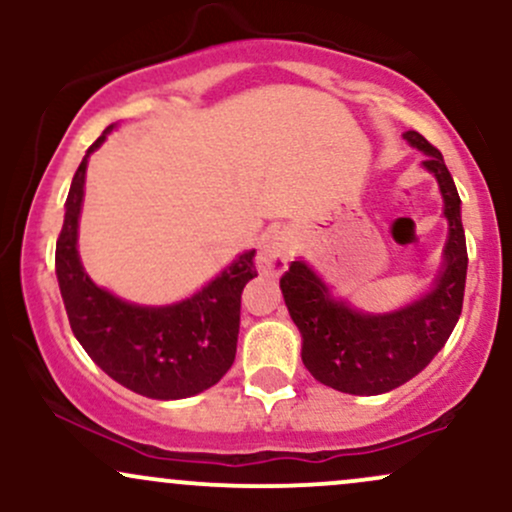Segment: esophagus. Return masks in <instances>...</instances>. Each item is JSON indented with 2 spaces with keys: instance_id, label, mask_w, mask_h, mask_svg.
<instances>
[{
  "instance_id": "esophagus-1",
  "label": "esophagus",
  "mask_w": 512,
  "mask_h": 512,
  "mask_svg": "<svg viewBox=\"0 0 512 512\" xmlns=\"http://www.w3.org/2000/svg\"><path fill=\"white\" fill-rule=\"evenodd\" d=\"M293 257V236L286 228H269L257 248V269L267 276H279Z\"/></svg>"
}]
</instances>
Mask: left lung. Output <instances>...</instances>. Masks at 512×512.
Returning a JSON list of instances; mask_svg holds the SVG:
<instances>
[{
	"instance_id": "8db88e82",
	"label": "left lung",
	"mask_w": 512,
	"mask_h": 512,
	"mask_svg": "<svg viewBox=\"0 0 512 512\" xmlns=\"http://www.w3.org/2000/svg\"><path fill=\"white\" fill-rule=\"evenodd\" d=\"M404 139L424 151V168L436 175L448 219L445 260L424 298L387 315H363L330 296L320 276L291 262L281 293L291 320L303 334V363L315 380L349 395H383L421 373L443 349L462 313L467 279V243L460 195L440 151L419 132Z\"/></svg>"
}]
</instances>
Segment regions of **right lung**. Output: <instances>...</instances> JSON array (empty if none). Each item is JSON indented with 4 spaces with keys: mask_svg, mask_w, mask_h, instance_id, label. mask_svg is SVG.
<instances>
[{
    "mask_svg": "<svg viewBox=\"0 0 512 512\" xmlns=\"http://www.w3.org/2000/svg\"><path fill=\"white\" fill-rule=\"evenodd\" d=\"M76 168L55 250V269L74 337L110 378L151 399H182L216 385L233 366L240 327V293L255 279V250L245 252L187 301L142 308L91 281L76 250L88 156Z\"/></svg>",
    "mask_w": 512,
    "mask_h": 512,
    "instance_id": "1",
    "label": "right lung"
}]
</instances>
